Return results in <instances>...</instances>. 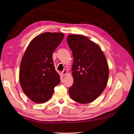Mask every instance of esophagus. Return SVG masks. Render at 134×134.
Returning <instances> with one entry per match:
<instances>
[{
    "instance_id": "esophagus-1",
    "label": "esophagus",
    "mask_w": 134,
    "mask_h": 134,
    "mask_svg": "<svg viewBox=\"0 0 134 134\" xmlns=\"http://www.w3.org/2000/svg\"><path fill=\"white\" fill-rule=\"evenodd\" d=\"M67 74V70H65V69L63 70V71L62 72V74L63 76H66Z\"/></svg>"
}]
</instances>
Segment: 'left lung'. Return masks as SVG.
Returning <instances> with one entry per match:
<instances>
[{"label":"left lung","instance_id":"left-lung-1","mask_svg":"<svg viewBox=\"0 0 134 134\" xmlns=\"http://www.w3.org/2000/svg\"><path fill=\"white\" fill-rule=\"evenodd\" d=\"M67 43L73 56L72 74L74 83L69 92L73 100L88 103L105 90L109 68L102 51L96 43L79 35H69Z\"/></svg>","mask_w":134,"mask_h":134}]
</instances>
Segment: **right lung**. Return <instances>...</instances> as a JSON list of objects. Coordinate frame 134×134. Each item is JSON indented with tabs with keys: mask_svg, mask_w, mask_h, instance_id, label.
Returning <instances> with one entry per match:
<instances>
[{
	"mask_svg": "<svg viewBox=\"0 0 134 134\" xmlns=\"http://www.w3.org/2000/svg\"><path fill=\"white\" fill-rule=\"evenodd\" d=\"M61 32H45L29 43L21 60L19 81L22 90L31 100L46 102L60 83L54 68L53 54L62 41Z\"/></svg>",
	"mask_w": 134,
	"mask_h": 134,
	"instance_id": "obj_1",
	"label": "right lung"
}]
</instances>
